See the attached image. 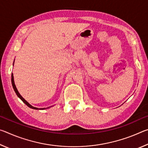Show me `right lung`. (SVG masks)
<instances>
[{"instance_id":"add662e5","label":"right lung","mask_w":148,"mask_h":148,"mask_svg":"<svg viewBox=\"0 0 148 148\" xmlns=\"http://www.w3.org/2000/svg\"><path fill=\"white\" fill-rule=\"evenodd\" d=\"M14 61H15V60H14ZM12 86H13V88H14V89L15 92H16V95H17V97H18L20 99H21V101H23V102H24V103L27 105V106H29V108H32V109H34V110H45V109L49 108L51 107V106H50V107L47 108H38L34 107V106H32V105L30 104L28 102H27V101H25V99L23 98V97H22L21 95L19 94V92H18V91H17V88H16V85H15V83H14V75H13V74H12Z\"/></svg>"}]
</instances>
